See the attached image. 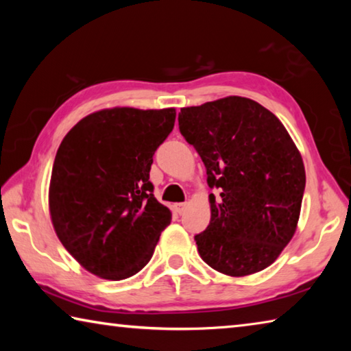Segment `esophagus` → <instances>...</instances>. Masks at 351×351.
Instances as JSON below:
<instances>
[{"label":"esophagus","instance_id":"34e87169","mask_svg":"<svg viewBox=\"0 0 351 351\" xmlns=\"http://www.w3.org/2000/svg\"><path fill=\"white\" fill-rule=\"evenodd\" d=\"M175 209H176V212H178V213H180V215H182V213L187 210V203H180V204H176V206H175Z\"/></svg>","mask_w":351,"mask_h":351}]
</instances>
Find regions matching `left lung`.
I'll list each match as a JSON object with an SVG mask.
<instances>
[{"instance_id":"obj_1","label":"left lung","mask_w":351,"mask_h":351,"mask_svg":"<svg viewBox=\"0 0 351 351\" xmlns=\"http://www.w3.org/2000/svg\"><path fill=\"white\" fill-rule=\"evenodd\" d=\"M178 122L221 197L209 195L210 223L195 235L199 257L230 277L268 268L299 223L305 190L299 148L276 114L247 97L186 106Z\"/></svg>"}]
</instances>
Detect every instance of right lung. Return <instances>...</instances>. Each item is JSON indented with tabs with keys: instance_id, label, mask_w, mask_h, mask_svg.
Masks as SVG:
<instances>
[{
	"instance_id": "1",
	"label": "right lung",
	"mask_w": 351,
	"mask_h": 351,
	"mask_svg": "<svg viewBox=\"0 0 351 351\" xmlns=\"http://www.w3.org/2000/svg\"><path fill=\"white\" fill-rule=\"evenodd\" d=\"M175 119V108L99 110L58 147L47 195L51 221L91 274L123 280L150 261L171 212L154 198L148 178Z\"/></svg>"
}]
</instances>
